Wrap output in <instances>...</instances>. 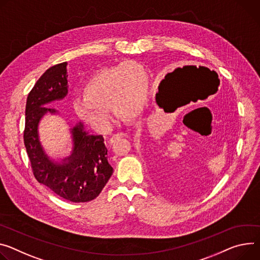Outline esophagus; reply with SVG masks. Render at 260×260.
Wrapping results in <instances>:
<instances>
[{"instance_id": "esophagus-1", "label": "esophagus", "mask_w": 260, "mask_h": 260, "mask_svg": "<svg viewBox=\"0 0 260 260\" xmlns=\"http://www.w3.org/2000/svg\"><path fill=\"white\" fill-rule=\"evenodd\" d=\"M124 137H126V134H125V133H123V132L117 133V134H115V135H113V136L111 137V139H110V141H109V143H110V144H113V143L116 142L117 140H119V139L124 138Z\"/></svg>"}]
</instances>
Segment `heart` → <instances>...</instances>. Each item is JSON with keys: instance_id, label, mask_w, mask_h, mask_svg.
Wrapping results in <instances>:
<instances>
[{"instance_id": "heart-1", "label": "heart", "mask_w": 260, "mask_h": 260, "mask_svg": "<svg viewBox=\"0 0 260 260\" xmlns=\"http://www.w3.org/2000/svg\"><path fill=\"white\" fill-rule=\"evenodd\" d=\"M149 91L146 69L137 62H123L93 75L84 87V95L76 98V114L99 132L111 125L110 105L120 116L135 117L143 112Z\"/></svg>"}]
</instances>
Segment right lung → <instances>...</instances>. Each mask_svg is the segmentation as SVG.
<instances>
[{"mask_svg": "<svg viewBox=\"0 0 260 260\" xmlns=\"http://www.w3.org/2000/svg\"><path fill=\"white\" fill-rule=\"evenodd\" d=\"M67 63L50 67L30 91L26 105L23 142L33 174L61 198L80 203L95 199L110 179L113 168L102 135H89L83 123L72 128L73 153L62 162L53 161L44 152L38 137V123L45 113H57L44 107L67 95Z\"/></svg>", "mask_w": 260, "mask_h": 260, "instance_id": "right-lung-1", "label": "right lung"}]
</instances>
